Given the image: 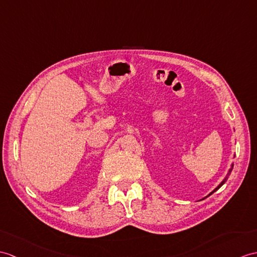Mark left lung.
<instances>
[{
	"instance_id": "obj_1",
	"label": "left lung",
	"mask_w": 257,
	"mask_h": 257,
	"mask_svg": "<svg viewBox=\"0 0 257 257\" xmlns=\"http://www.w3.org/2000/svg\"><path fill=\"white\" fill-rule=\"evenodd\" d=\"M232 169H233V165H232V168H231V170H230V171H229V173H228V175H226V176H225V178H224V180H223V181H222V182H221V184H219V186H218V187H217V188H216V189H214V190H213V192H211V193H210V194H209V195H211V194H213V193H214V192H216V190H218V189H219V188H220V187H221V186H222V185H223V184H224V183H225V181H226V180H228V176H229V175H230V173H231V171H232Z\"/></svg>"
}]
</instances>
